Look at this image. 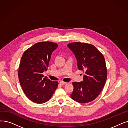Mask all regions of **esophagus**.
<instances>
[{
  "instance_id": "obj_1",
  "label": "esophagus",
  "mask_w": 128,
  "mask_h": 128,
  "mask_svg": "<svg viewBox=\"0 0 128 128\" xmlns=\"http://www.w3.org/2000/svg\"><path fill=\"white\" fill-rule=\"evenodd\" d=\"M60 82V85H65V84H67V82H63V81H60V82Z\"/></svg>"
}]
</instances>
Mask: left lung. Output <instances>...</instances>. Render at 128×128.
<instances>
[{"mask_svg": "<svg viewBox=\"0 0 128 128\" xmlns=\"http://www.w3.org/2000/svg\"><path fill=\"white\" fill-rule=\"evenodd\" d=\"M68 46L75 54L78 68L85 72L82 82H73L71 98L80 103L90 102L100 93L106 82L107 70L104 55L90 44L73 42Z\"/></svg>", "mask_w": 128, "mask_h": 128, "instance_id": "8db88e82", "label": "left lung"}]
</instances>
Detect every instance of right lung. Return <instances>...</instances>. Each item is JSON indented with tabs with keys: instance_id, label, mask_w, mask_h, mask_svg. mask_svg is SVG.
Here are the masks:
<instances>
[{
	"instance_id": "1",
	"label": "right lung",
	"mask_w": 128,
	"mask_h": 128,
	"mask_svg": "<svg viewBox=\"0 0 128 128\" xmlns=\"http://www.w3.org/2000/svg\"><path fill=\"white\" fill-rule=\"evenodd\" d=\"M58 46L57 43L52 42H38L26 50L21 58L20 84L26 96L35 103L49 100L58 86V82L44 78L42 74L47 70L51 55Z\"/></svg>"
}]
</instances>
